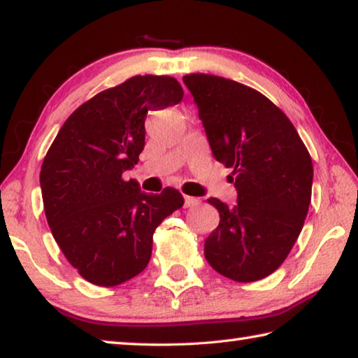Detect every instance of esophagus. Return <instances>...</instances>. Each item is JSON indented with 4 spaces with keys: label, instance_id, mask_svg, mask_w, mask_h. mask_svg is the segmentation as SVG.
Returning <instances> with one entry per match:
<instances>
[{
    "label": "esophagus",
    "instance_id": "34e87169",
    "mask_svg": "<svg viewBox=\"0 0 358 358\" xmlns=\"http://www.w3.org/2000/svg\"><path fill=\"white\" fill-rule=\"evenodd\" d=\"M199 203V199L196 197H191V196H185V207L186 208H191L194 205Z\"/></svg>",
    "mask_w": 358,
    "mask_h": 358
}]
</instances>
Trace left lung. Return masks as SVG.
<instances>
[{
  "label": "left lung",
  "instance_id": "8db88e82",
  "mask_svg": "<svg viewBox=\"0 0 358 358\" xmlns=\"http://www.w3.org/2000/svg\"><path fill=\"white\" fill-rule=\"evenodd\" d=\"M216 161L232 169L237 203L215 197L220 226L205 240L217 273L252 282L286 260L311 203L313 162L299 132L262 93L210 74L183 77Z\"/></svg>",
  "mask_w": 358,
  "mask_h": 358
}]
</instances>
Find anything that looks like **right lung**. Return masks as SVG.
Instances as JSON below:
<instances>
[{
	"mask_svg": "<svg viewBox=\"0 0 358 358\" xmlns=\"http://www.w3.org/2000/svg\"><path fill=\"white\" fill-rule=\"evenodd\" d=\"M183 94L173 77H131L83 102L47 151L39 177L47 222L64 257L96 286H118L143 271L156 227L183 207L173 187L147 194L123 180L145 147L147 113Z\"/></svg>",
	"mask_w": 358,
	"mask_h": 358,
	"instance_id": "obj_1",
	"label": "right lung"
}]
</instances>
